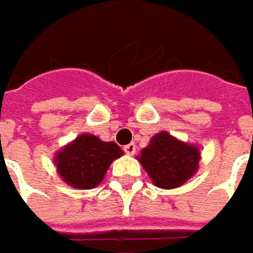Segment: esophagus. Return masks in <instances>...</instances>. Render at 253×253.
<instances>
[{
  "mask_svg": "<svg viewBox=\"0 0 253 253\" xmlns=\"http://www.w3.org/2000/svg\"><path fill=\"white\" fill-rule=\"evenodd\" d=\"M124 151L128 154V155H134L136 151V145L134 142H131V144H128V145L124 147Z\"/></svg>",
  "mask_w": 253,
  "mask_h": 253,
  "instance_id": "obj_1",
  "label": "esophagus"
}]
</instances>
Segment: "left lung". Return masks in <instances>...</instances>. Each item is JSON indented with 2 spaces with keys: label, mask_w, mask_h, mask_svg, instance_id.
<instances>
[{
  "label": "left lung",
  "mask_w": 253,
  "mask_h": 253,
  "mask_svg": "<svg viewBox=\"0 0 253 253\" xmlns=\"http://www.w3.org/2000/svg\"><path fill=\"white\" fill-rule=\"evenodd\" d=\"M136 158L157 187L175 189L196 174L200 151L196 145L178 141L169 132H158Z\"/></svg>",
  "instance_id": "obj_1"
}]
</instances>
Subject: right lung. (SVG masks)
I'll return each mask as SVG.
<instances>
[{"label": "right lung", "instance_id": "obj_1", "mask_svg": "<svg viewBox=\"0 0 253 253\" xmlns=\"http://www.w3.org/2000/svg\"><path fill=\"white\" fill-rule=\"evenodd\" d=\"M124 151L115 142H103L92 134H82L54 157L57 172L69 186L89 190L96 187L114 160Z\"/></svg>", "mask_w": 253, "mask_h": 253}]
</instances>
